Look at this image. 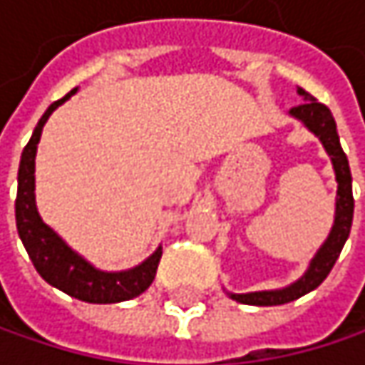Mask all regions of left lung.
Segmentation results:
<instances>
[{"mask_svg": "<svg viewBox=\"0 0 365 365\" xmlns=\"http://www.w3.org/2000/svg\"><path fill=\"white\" fill-rule=\"evenodd\" d=\"M298 95L304 99V103L292 108L289 115L300 120L322 141L324 150L328 152L329 160H331V167H334V175H336V183H338L334 224H331L328 239L322 243L317 254L313 255V259L309 262V268L304 270V274L298 281H294L292 285L281 287V289H262V292H250V294H232V292H228V296L232 300L241 302V304L274 307V304L292 302V300L313 292L315 287H319L324 283V279L329 274L331 266L336 264L338 255H340L346 239H349V232H351L353 207H355L353 187H351V169H349L346 154L340 148V139H338L334 115H331V111L324 103H319L307 91L298 88Z\"/></svg>", "mask_w": 365, "mask_h": 365, "instance_id": "left-lung-1", "label": "left lung"}]
</instances>
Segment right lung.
Segmentation results:
<instances>
[{
    "label": "right lung",
    "mask_w": 365,
    "mask_h": 365,
    "mask_svg": "<svg viewBox=\"0 0 365 365\" xmlns=\"http://www.w3.org/2000/svg\"><path fill=\"white\" fill-rule=\"evenodd\" d=\"M78 88L67 93L63 99L54 101L39 118L29 143L23 150L19 165V192H16V228L19 237L31 257L39 277L52 287L69 294L71 298L93 302V304H113L137 298L143 294L154 277L163 255V245L141 264L128 270H99L86 257L73 252L39 215L36 205V154L41 137V128L50 113L63 106Z\"/></svg>",
    "instance_id": "add662e5"
}]
</instances>
